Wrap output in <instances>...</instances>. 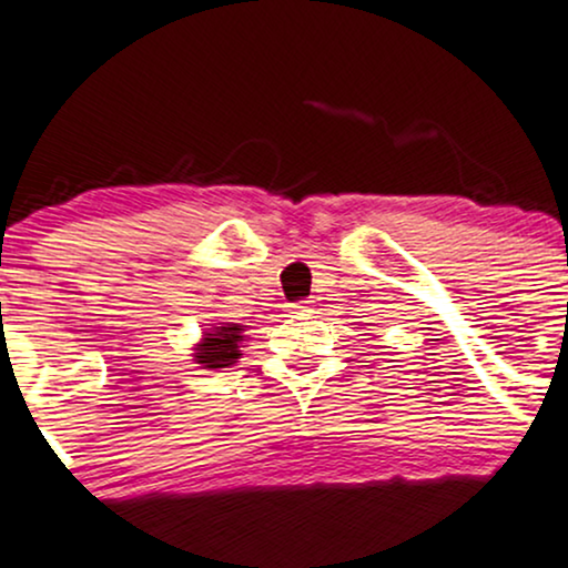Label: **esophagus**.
<instances>
[{"label": "esophagus", "mask_w": 568, "mask_h": 568, "mask_svg": "<svg viewBox=\"0 0 568 568\" xmlns=\"http://www.w3.org/2000/svg\"><path fill=\"white\" fill-rule=\"evenodd\" d=\"M286 311H290V314H297V316H308V314H314V301L290 303L286 305Z\"/></svg>", "instance_id": "esophagus-1"}]
</instances>
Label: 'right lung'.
Returning a JSON list of instances; mask_svg holds the SVG:
<instances>
[{
	"label": "right lung",
	"mask_w": 568,
	"mask_h": 568,
	"mask_svg": "<svg viewBox=\"0 0 568 568\" xmlns=\"http://www.w3.org/2000/svg\"><path fill=\"white\" fill-rule=\"evenodd\" d=\"M241 333H244L241 324H220V327H212L209 333H203L193 354L195 362L203 369H222L235 365V359L241 356V341H244Z\"/></svg>",
	"instance_id": "add662e5"
}]
</instances>
